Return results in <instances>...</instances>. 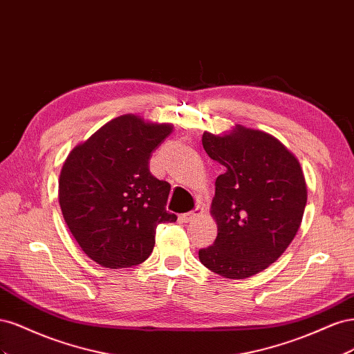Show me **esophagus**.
Returning a JSON list of instances; mask_svg holds the SVG:
<instances>
[{
  "label": "esophagus",
  "instance_id": "1",
  "mask_svg": "<svg viewBox=\"0 0 354 354\" xmlns=\"http://www.w3.org/2000/svg\"><path fill=\"white\" fill-rule=\"evenodd\" d=\"M201 216V209L196 208L195 211H190V212H186V214H181V218L185 220V223H189V221H194L196 217Z\"/></svg>",
  "mask_w": 354,
  "mask_h": 354
}]
</instances>
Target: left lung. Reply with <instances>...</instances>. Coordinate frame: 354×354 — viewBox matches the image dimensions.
I'll return each instance as SVG.
<instances>
[{
	"label": "left lung",
	"instance_id": "left-lung-1",
	"mask_svg": "<svg viewBox=\"0 0 354 354\" xmlns=\"http://www.w3.org/2000/svg\"><path fill=\"white\" fill-rule=\"evenodd\" d=\"M202 145L226 171L211 202L217 239L199 251V260L227 279H245L279 259L301 226L303 169L276 137L239 124L223 134L205 131Z\"/></svg>",
	"mask_w": 354,
	"mask_h": 354
}]
</instances>
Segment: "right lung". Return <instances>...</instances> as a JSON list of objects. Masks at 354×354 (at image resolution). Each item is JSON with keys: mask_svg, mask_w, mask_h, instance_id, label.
<instances>
[{"mask_svg": "<svg viewBox=\"0 0 354 354\" xmlns=\"http://www.w3.org/2000/svg\"><path fill=\"white\" fill-rule=\"evenodd\" d=\"M173 124L127 113L75 146L60 171L59 203L81 250L106 269L143 263L158 224L174 223L165 209L169 183L149 171L152 152Z\"/></svg>", "mask_w": 354, "mask_h": 354, "instance_id": "1", "label": "right lung"}]
</instances>
